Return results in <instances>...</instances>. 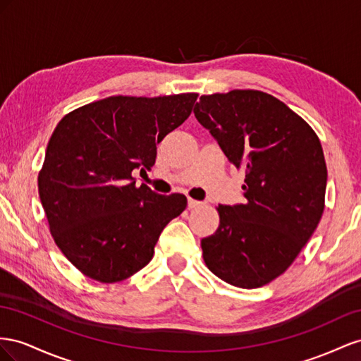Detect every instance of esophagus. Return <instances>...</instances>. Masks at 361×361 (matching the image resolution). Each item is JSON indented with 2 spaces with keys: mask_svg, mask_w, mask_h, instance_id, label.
<instances>
[{
  "mask_svg": "<svg viewBox=\"0 0 361 361\" xmlns=\"http://www.w3.org/2000/svg\"><path fill=\"white\" fill-rule=\"evenodd\" d=\"M188 205H189V209H198V207H201L202 202H201V201H197V200H192V198H189Z\"/></svg>",
  "mask_w": 361,
  "mask_h": 361,
  "instance_id": "obj_1",
  "label": "esophagus"
}]
</instances>
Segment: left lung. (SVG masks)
Returning <instances> with one entry per match:
<instances>
[{
    "instance_id": "left-lung-1",
    "label": "left lung",
    "mask_w": 361,
    "mask_h": 361,
    "mask_svg": "<svg viewBox=\"0 0 361 361\" xmlns=\"http://www.w3.org/2000/svg\"><path fill=\"white\" fill-rule=\"evenodd\" d=\"M193 113L245 169V201L219 204V228L201 240L204 262L231 286L262 287L293 263L322 218L321 142L283 101L260 90L202 95Z\"/></svg>"
}]
</instances>
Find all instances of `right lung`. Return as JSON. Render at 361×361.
I'll use <instances>...</instances> for the list:
<instances>
[{
    "instance_id": "right-lung-1",
    "label": "right lung",
    "mask_w": 361,
    "mask_h": 361,
    "mask_svg": "<svg viewBox=\"0 0 361 361\" xmlns=\"http://www.w3.org/2000/svg\"><path fill=\"white\" fill-rule=\"evenodd\" d=\"M197 97H110L57 123L39 197L59 250L92 280L116 283L139 272L164 226L186 209L184 195L136 188L131 173L152 168L157 145L189 118Z\"/></svg>"
}]
</instances>
